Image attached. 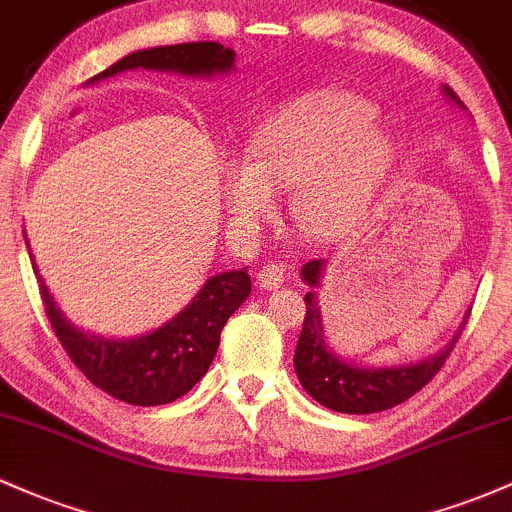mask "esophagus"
Returning <instances> with one entry per match:
<instances>
[{
  "label": "esophagus",
  "instance_id": "obj_1",
  "mask_svg": "<svg viewBox=\"0 0 512 512\" xmlns=\"http://www.w3.org/2000/svg\"><path fill=\"white\" fill-rule=\"evenodd\" d=\"M255 279L262 289H279V286L284 284V265H279V262H267V265L257 269Z\"/></svg>",
  "mask_w": 512,
  "mask_h": 512
}]
</instances>
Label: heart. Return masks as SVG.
Here are the masks:
<instances>
[{"label":"heart","instance_id":"heart-1","mask_svg":"<svg viewBox=\"0 0 512 512\" xmlns=\"http://www.w3.org/2000/svg\"><path fill=\"white\" fill-rule=\"evenodd\" d=\"M396 162V140L376 106L338 87L313 89L272 111L252 131L247 160L223 165L228 211L252 226L277 211V192L294 189L291 211L311 235L357 223Z\"/></svg>","mask_w":512,"mask_h":512}]
</instances>
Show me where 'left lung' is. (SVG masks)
<instances>
[{
    "mask_svg": "<svg viewBox=\"0 0 512 512\" xmlns=\"http://www.w3.org/2000/svg\"><path fill=\"white\" fill-rule=\"evenodd\" d=\"M445 97L454 106L466 111L464 101L457 97L449 87H442ZM323 260H311L301 267V279L308 286H318L320 274H323ZM306 301V316H303V328L299 335V345L294 352V367L301 386L311 398H316L320 406L338 413L364 415L379 413L386 408L398 406L408 401L413 393H418L447 362L449 352L457 345L459 330L442 352L435 357L423 359L418 364H406V367H355L345 359L335 355L323 338V318L316 303V294L308 291L303 296ZM471 311V308H469ZM469 318V316H466ZM466 320L462 323V328Z\"/></svg>",
    "mask_w": 512,
    "mask_h": 512,
    "instance_id": "obj_1",
    "label": "left lung"
}]
</instances>
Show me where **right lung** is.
I'll list each match as a JSON object with an SVG mask.
<instances>
[{
    "label": "right lung",
    "mask_w": 512,
    "mask_h": 512,
    "mask_svg": "<svg viewBox=\"0 0 512 512\" xmlns=\"http://www.w3.org/2000/svg\"><path fill=\"white\" fill-rule=\"evenodd\" d=\"M233 63L235 53L221 43H177L136 50L92 77V82L136 67L211 77L218 72H230ZM38 282L46 316L67 357L97 389L131 406H162L177 401L192 389L209 372L223 325L250 296L247 269H230L206 279L192 303L162 328L131 340H104L70 325V320L55 306L41 277Z\"/></svg>",
    "instance_id": "1"
}]
</instances>
